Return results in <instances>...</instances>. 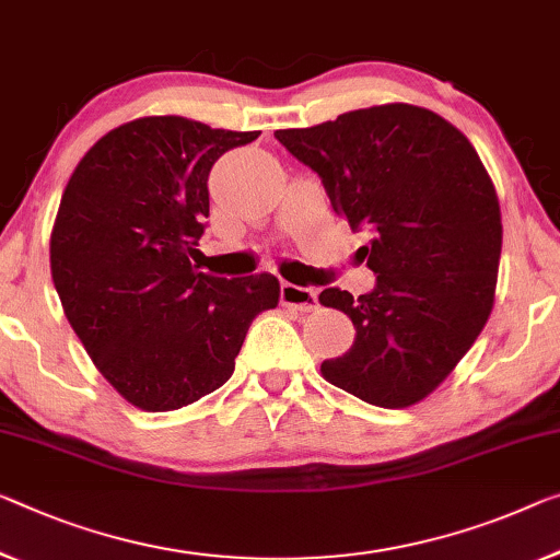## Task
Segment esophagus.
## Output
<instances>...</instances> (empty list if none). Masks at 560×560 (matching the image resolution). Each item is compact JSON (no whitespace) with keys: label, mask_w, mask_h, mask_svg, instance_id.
Returning a JSON list of instances; mask_svg holds the SVG:
<instances>
[{"label":"esophagus","mask_w":560,"mask_h":560,"mask_svg":"<svg viewBox=\"0 0 560 560\" xmlns=\"http://www.w3.org/2000/svg\"><path fill=\"white\" fill-rule=\"evenodd\" d=\"M281 304L296 308V312H314L319 302H316V291L296 287V283L283 281L281 283Z\"/></svg>","instance_id":"esophagus-1"}]
</instances>
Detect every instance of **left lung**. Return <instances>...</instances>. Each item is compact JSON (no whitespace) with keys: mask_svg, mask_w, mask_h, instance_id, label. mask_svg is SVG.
I'll list each match as a JSON object with an SVG mask.
<instances>
[{"mask_svg":"<svg viewBox=\"0 0 560 560\" xmlns=\"http://www.w3.org/2000/svg\"><path fill=\"white\" fill-rule=\"evenodd\" d=\"M273 138L319 175L339 219L372 233L362 254L374 291L319 294L357 329L347 354L322 362V377L385 410L422 402L493 312L503 223L480 155L453 122L407 103Z\"/></svg>","mask_w":560,"mask_h":560,"instance_id":"left-lung-1","label":"left lung"}]
</instances>
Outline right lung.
I'll use <instances>...</instances> for the list:
<instances>
[{
    "instance_id": "add662e5",
    "label": "right lung",
    "mask_w": 560,
    "mask_h": 560,
    "mask_svg": "<svg viewBox=\"0 0 560 560\" xmlns=\"http://www.w3.org/2000/svg\"><path fill=\"white\" fill-rule=\"evenodd\" d=\"M258 132L148 115L105 132L67 180L49 269L67 322L97 372L145 412L211 395L233 374L279 279H215L188 254L208 219V173Z\"/></svg>"
}]
</instances>
